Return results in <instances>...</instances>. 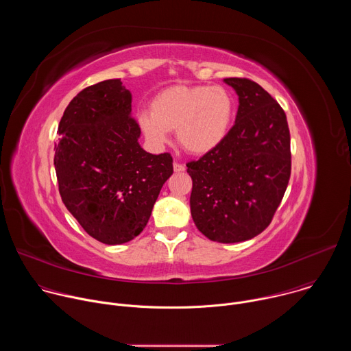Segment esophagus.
<instances>
[{"label": "esophagus", "mask_w": 351, "mask_h": 351, "mask_svg": "<svg viewBox=\"0 0 351 351\" xmlns=\"http://www.w3.org/2000/svg\"><path fill=\"white\" fill-rule=\"evenodd\" d=\"M173 169H175V172L180 173V172H184V171H186V167H184L183 164H180V162H175V164H173Z\"/></svg>", "instance_id": "obj_1"}]
</instances>
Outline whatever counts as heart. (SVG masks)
<instances>
[{
	"label": "heart",
	"instance_id": "heart-1",
	"mask_svg": "<svg viewBox=\"0 0 351 351\" xmlns=\"http://www.w3.org/2000/svg\"><path fill=\"white\" fill-rule=\"evenodd\" d=\"M233 97L222 86L178 84L160 91L149 103V112L138 117L145 138L162 144L169 130L190 154H207L228 134L233 117Z\"/></svg>",
	"mask_w": 351,
	"mask_h": 351
}]
</instances>
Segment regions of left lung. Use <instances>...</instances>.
Segmentation results:
<instances>
[{
	"label": "left lung",
	"instance_id": "8db88e82",
	"mask_svg": "<svg viewBox=\"0 0 351 351\" xmlns=\"http://www.w3.org/2000/svg\"><path fill=\"white\" fill-rule=\"evenodd\" d=\"M239 95L234 125L213 152L186 164L197 229L218 243L264 232L289 184L290 132L283 108L258 83L226 77Z\"/></svg>",
	"mask_w": 351,
	"mask_h": 351
}]
</instances>
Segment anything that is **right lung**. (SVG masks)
Returning <instances> with one entry per match:
<instances>
[{
    "instance_id": "add662e5",
    "label": "right lung",
    "mask_w": 351,
    "mask_h": 351,
    "mask_svg": "<svg viewBox=\"0 0 351 351\" xmlns=\"http://www.w3.org/2000/svg\"><path fill=\"white\" fill-rule=\"evenodd\" d=\"M132 94L121 79L83 88L58 126L54 165L68 211L95 240L130 241L145 228L164 183L169 153H145L130 115Z\"/></svg>"
}]
</instances>
